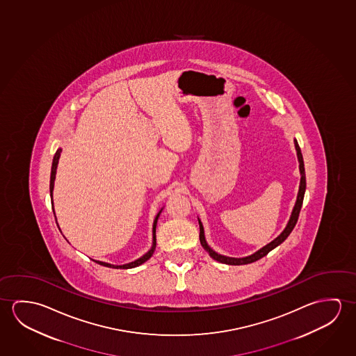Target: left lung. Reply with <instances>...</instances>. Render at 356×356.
I'll list each match as a JSON object with an SVG mask.
<instances>
[{
	"label": "left lung",
	"mask_w": 356,
	"mask_h": 356,
	"mask_svg": "<svg viewBox=\"0 0 356 356\" xmlns=\"http://www.w3.org/2000/svg\"><path fill=\"white\" fill-rule=\"evenodd\" d=\"M294 147H296V151H297V159H298L300 181H299V189L298 194H297V200H296L293 210H292V213H291L289 220H288L287 225H286V227H284V230H283V232H281V234H280V235H278V236H277L275 240H272L271 243H267L266 246L261 248L260 250H257V251L254 252V254H248V256H245V257H229V256H224V254L215 252L214 250L210 248L209 245H208V243H207V240H205V234H204L203 224H202L200 219L197 218V221H199V227H200V234H199L200 243H202V246H203L204 250H205V251L209 254V256L211 257V259H214L215 261L221 262V264H226V265L238 266L252 264V262H254V261L260 260V259H262L264 256H266V254H268V252L272 251L273 248H277L278 245H281V243H282L283 241L287 238L288 235L292 232L294 226H296V224H297V220H298L299 211H300V208H302V204H303V197H305V162H303V156H302V152H300V148H299L298 142H297L296 138H294Z\"/></svg>",
	"instance_id": "1"
}]
</instances>
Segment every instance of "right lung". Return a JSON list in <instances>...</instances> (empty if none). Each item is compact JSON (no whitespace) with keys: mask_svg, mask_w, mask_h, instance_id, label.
I'll return each mask as SVG.
<instances>
[{"mask_svg":"<svg viewBox=\"0 0 356 356\" xmlns=\"http://www.w3.org/2000/svg\"><path fill=\"white\" fill-rule=\"evenodd\" d=\"M60 153H62V148H58L57 152L54 154V157H53V163H51V184H49V191H51V208H53V189H54V181H56V175H57V167L58 162H59V159H60ZM54 209V208H53ZM162 209L159 210V214L156 215V218H154V221H153L152 226V246L151 248L147 251L146 254L141 256L140 259H137V260L132 261V262H129V264H124V265H111V264H108V262H102V261H95L96 264H99V265L105 266V267H110V268H120V270H129V268H134V267H137V266L142 265V264H145L147 260H149L151 257H152L153 252H154V250H156V226H157V221H159V215L162 213ZM54 211V210H53ZM54 216H56V213H54ZM56 220H57V218H56Z\"/></svg>","mask_w":356,"mask_h":356,"instance_id":"1","label":"right lung"}]
</instances>
